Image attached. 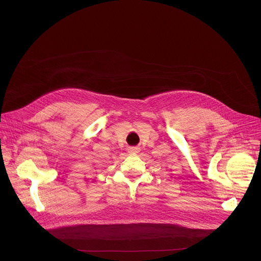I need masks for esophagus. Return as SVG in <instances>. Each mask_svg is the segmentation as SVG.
<instances>
[{"label":"esophagus","instance_id":"1","mask_svg":"<svg viewBox=\"0 0 261 261\" xmlns=\"http://www.w3.org/2000/svg\"><path fill=\"white\" fill-rule=\"evenodd\" d=\"M129 152H130V153H138V152H139V148H138V147H134V146H133V147H130V148H129Z\"/></svg>","mask_w":261,"mask_h":261}]
</instances>
